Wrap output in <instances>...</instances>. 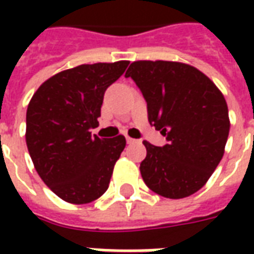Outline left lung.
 <instances>
[{
    "label": "left lung",
    "instance_id": "1",
    "mask_svg": "<svg viewBox=\"0 0 254 254\" xmlns=\"http://www.w3.org/2000/svg\"><path fill=\"white\" fill-rule=\"evenodd\" d=\"M122 63L80 65L42 84L27 109L25 141L35 170L60 198L88 204L109 188L125 137L98 129L106 89Z\"/></svg>",
    "mask_w": 254,
    "mask_h": 254
}]
</instances>
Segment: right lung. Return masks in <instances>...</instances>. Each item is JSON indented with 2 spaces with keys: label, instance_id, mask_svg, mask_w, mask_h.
Returning a JSON list of instances; mask_svg holds the SVG:
<instances>
[{
  "label": "right lung",
  "instance_id": "obj_1",
  "mask_svg": "<svg viewBox=\"0 0 254 254\" xmlns=\"http://www.w3.org/2000/svg\"><path fill=\"white\" fill-rule=\"evenodd\" d=\"M127 77L147 102L149 124L166 138L159 147L145 143L140 165L145 185L167 198L196 193L223 156L230 129L226 100L205 76L182 64L141 61Z\"/></svg>",
  "mask_w": 254,
  "mask_h": 254
}]
</instances>
